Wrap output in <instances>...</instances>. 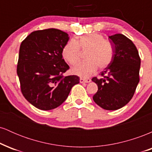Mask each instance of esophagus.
I'll return each instance as SVG.
<instances>
[{"mask_svg": "<svg viewBox=\"0 0 152 152\" xmlns=\"http://www.w3.org/2000/svg\"><path fill=\"white\" fill-rule=\"evenodd\" d=\"M89 82H91L90 78H80V83H89Z\"/></svg>", "mask_w": 152, "mask_h": 152, "instance_id": "esophagus-1", "label": "esophagus"}]
</instances>
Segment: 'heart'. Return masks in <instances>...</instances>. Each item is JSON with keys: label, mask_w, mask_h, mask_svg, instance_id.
<instances>
[{"label": "heart", "mask_w": 152, "mask_h": 152, "mask_svg": "<svg viewBox=\"0 0 152 152\" xmlns=\"http://www.w3.org/2000/svg\"><path fill=\"white\" fill-rule=\"evenodd\" d=\"M81 49L87 50L86 59L76 64L71 69L74 74L83 77L90 76L97 69H104L112 62L114 49L109 40L99 33H91L80 36L78 41L71 39L62 49L63 57L71 65L78 63L81 57Z\"/></svg>", "instance_id": "b5f03b06"}]
</instances>
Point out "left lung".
<instances>
[{"label":"left lung","mask_w":152,"mask_h":152,"mask_svg":"<svg viewBox=\"0 0 152 152\" xmlns=\"http://www.w3.org/2000/svg\"><path fill=\"white\" fill-rule=\"evenodd\" d=\"M114 49L112 62L92 81L98 86L94 102L106 110H117L130 102L139 82L141 58L132 41L117 34L109 36Z\"/></svg>","instance_id":"obj_1"}]
</instances>
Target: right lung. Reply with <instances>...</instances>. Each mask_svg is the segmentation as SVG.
Instances as JSON below:
<instances>
[{
	"label": "right lung",
	"mask_w": 152,
	"mask_h": 152,
	"mask_svg": "<svg viewBox=\"0 0 152 152\" xmlns=\"http://www.w3.org/2000/svg\"><path fill=\"white\" fill-rule=\"evenodd\" d=\"M69 39L64 31L49 28L35 31L21 42L17 65L20 91L38 109L57 108L79 83L76 75L64 76L69 66L63 58L62 49Z\"/></svg>",
	"instance_id": "add662e5"
}]
</instances>
